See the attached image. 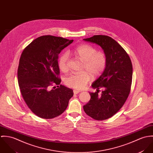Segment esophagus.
I'll return each mask as SVG.
<instances>
[{
  "instance_id": "34e87169",
  "label": "esophagus",
  "mask_w": 153,
  "mask_h": 153,
  "mask_svg": "<svg viewBox=\"0 0 153 153\" xmlns=\"http://www.w3.org/2000/svg\"><path fill=\"white\" fill-rule=\"evenodd\" d=\"M74 93L75 94H78V93H79L81 91H79V90H77V89H74Z\"/></svg>"
}]
</instances>
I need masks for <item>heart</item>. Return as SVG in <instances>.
<instances>
[{
    "label": "heart",
    "instance_id": "obj_1",
    "mask_svg": "<svg viewBox=\"0 0 153 153\" xmlns=\"http://www.w3.org/2000/svg\"><path fill=\"white\" fill-rule=\"evenodd\" d=\"M74 53L84 61L83 69L87 70L78 74H71L66 76L65 83L69 87L82 89L85 87L91 79V74L93 76L100 75L105 69L107 59L105 53L97 51L96 48L89 45H81L74 50ZM69 54L62 53L59 57L58 65L59 69L63 72L67 70V63Z\"/></svg>",
    "mask_w": 153,
    "mask_h": 153
}]
</instances>
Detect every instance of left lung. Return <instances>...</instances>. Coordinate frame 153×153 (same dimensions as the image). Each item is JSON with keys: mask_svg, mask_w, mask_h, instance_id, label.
Instances as JSON below:
<instances>
[{"mask_svg": "<svg viewBox=\"0 0 153 153\" xmlns=\"http://www.w3.org/2000/svg\"><path fill=\"white\" fill-rule=\"evenodd\" d=\"M84 41L100 46L106 55L107 65L92 84L95 92L84 105L85 112L96 120H104L115 114L123 106L131 89L132 65L126 51L117 41L105 35H94ZM104 91L100 94L99 89Z\"/></svg>", "mask_w": 153, "mask_h": 153, "instance_id": "left-lung-1", "label": "left lung"}]
</instances>
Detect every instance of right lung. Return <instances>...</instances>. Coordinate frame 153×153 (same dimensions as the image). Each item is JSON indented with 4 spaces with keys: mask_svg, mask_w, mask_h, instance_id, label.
<instances>
[{
    "mask_svg": "<svg viewBox=\"0 0 153 153\" xmlns=\"http://www.w3.org/2000/svg\"><path fill=\"white\" fill-rule=\"evenodd\" d=\"M73 41L42 36L22 52L18 69L19 86L27 107L40 118L51 119L62 114L74 95L72 89L60 84L58 65V55ZM54 85L57 88H52Z\"/></svg>",
    "mask_w": 153,
    "mask_h": 153,
    "instance_id": "right-lung-1",
    "label": "right lung"
}]
</instances>
